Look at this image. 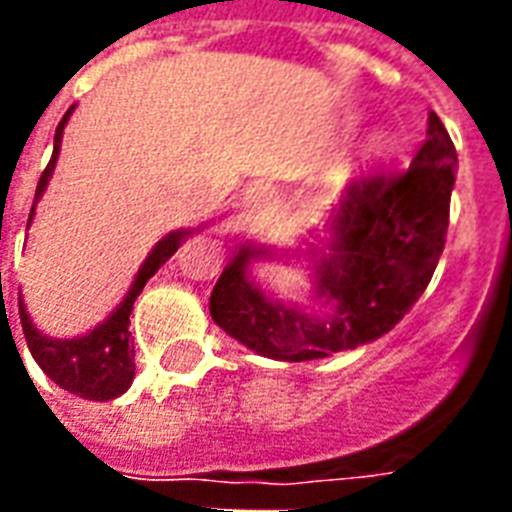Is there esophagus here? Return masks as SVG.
<instances>
[{
  "label": "esophagus",
  "mask_w": 512,
  "mask_h": 512,
  "mask_svg": "<svg viewBox=\"0 0 512 512\" xmlns=\"http://www.w3.org/2000/svg\"><path fill=\"white\" fill-rule=\"evenodd\" d=\"M271 200H274V194L268 186H255V189L246 191L244 197V211L249 219H260V216H266L271 211Z\"/></svg>",
  "instance_id": "obj_1"
}]
</instances>
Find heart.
I'll use <instances>...</instances> for the list:
<instances>
[{"label":"heart","mask_w":512,"mask_h":512,"mask_svg":"<svg viewBox=\"0 0 512 512\" xmlns=\"http://www.w3.org/2000/svg\"><path fill=\"white\" fill-rule=\"evenodd\" d=\"M386 147H389V136L386 134L373 136V142H370V150H373V153H384Z\"/></svg>","instance_id":"b5f03b06"}]
</instances>
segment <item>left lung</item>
I'll return each instance as SVG.
<instances>
[{
  "instance_id": "obj_1",
  "label": "left lung",
  "mask_w": 512,
  "mask_h": 512,
  "mask_svg": "<svg viewBox=\"0 0 512 512\" xmlns=\"http://www.w3.org/2000/svg\"><path fill=\"white\" fill-rule=\"evenodd\" d=\"M455 145L436 112L428 139L400 175L351 180L326 219L329 238L310 246L312 299L326 312L268 296L252 277L257 260H290L299 252L244 244L211 293V318L255 354L310 362L351 351L395 329L436 271L450 224Z\"/></svg>"
}]
</instances>
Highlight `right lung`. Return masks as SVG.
<instances>
[{
  "label": "right lung",
  "mask_w": 512,
  "mask_h": 512,
  "mask_svg": "<svg viewBox=\"0 0 512 512\" xmlns=\"http://www.w3.org/2000/svg\"><path fill=\"white\" fill-rule=\"evenodd\" d=\"M73 106L65 112V117L57 126V134H54V153H51L49 167L43 169V175L38 180V191H35V205L43 197V191L49 186V178L54 175V167H57V156H60L62 145V131H65V123L71 120ZM35 205L29 211V222L32 224V216H35ZM194 230H175V233L164 235L153 252L145 257L142 268L136 271L134 282L128 288L126 299L117 304L112 315L106 318L104 323H98L93 332L82 334V337H71V340H60V337H49L43 334L32 323V318L27 315V304L24 299H18V318H21V326H24V337H27V345L35 362L40 365V370L54 381L62 389H68L71 395H79L84 400H115L126 392L131 381H134V348H131V310H134L136 296L142 293L145 282L158 268L167 263L169 257L178 252V246L189 238Z\"/></svg>",
  "instance_id": "1"
}]
</instances>
